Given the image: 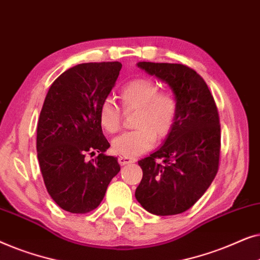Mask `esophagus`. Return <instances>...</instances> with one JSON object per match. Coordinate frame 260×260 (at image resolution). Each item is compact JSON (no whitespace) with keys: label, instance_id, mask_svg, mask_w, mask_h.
Segmentation results:
<instances>
[{"label":"esophagus","instance_id":"esophagus-1","mask_svg":"<svg viewBox=\"0 0 260 260\" xmlns=\"http://www.w3.org/2000/svg\"><path fill=\"white\" fill-rule=\"evenodd\" d=\"M137 161L136 157H130V156H119L118 157V162L120 166H125L129 165V163H135Z\"/></svg>","mask_w":260,"mask_h":260}]
</instances>
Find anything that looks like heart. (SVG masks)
I'll return each mask as SVG.
<instances>
[{
  "instance_id": "heart-1",
  "label": "heart",
  "mask_w": 260,
  "mask_h": 260,
  "mask_svg": "<svg viewBox=\"0 0 260 260\" xmlns=\"http://www.w3.org/2000/svg\"><path fill=\"white\" fill-rule=\"evenodd\" d=\"M124 111L136 110L134 126L112 141V149L123 156L143 154L172 133L177 118L179 103L168 91H158V85L149 78H137L119 90ZM99 123L108 134H116L122 126V112L111 99H105L98 110Z\"/></svg>"
}]
</instances>
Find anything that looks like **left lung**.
Returning a JSON list of instances; mask_svg holds the SVG:
<instances>
[{
  "mask_svg": "<svg viewBox=\"0 0 260 260\" xmlns=\"http://www.w3.org/2000/svg\"><path fill=\"white\" fill-rule=\"evenodd\" d=\"M137 66L169 85L179 111L162 147L138 161L143 177L135 197L152 214H180L205 194L218 173V109L207 84L190 67L147 61Z\"/></svg>",
  "mask_w": 260,
  "mask_h": 260,
  "instance_id": "obj_1",
  "label": "left lung"
}]
</instances>
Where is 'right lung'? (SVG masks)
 <instances>
[{"label": "right lung", "mask_w": 260, "mask_h": 260, "mask_svg": "<svg viewBox=\"0 0 260 260\" xmlns=\"http://www.w3.org/2000/svg\"><path fill=\"white\" fill-rule=\"evenodd\" d=\"M122 63L87 62L71 67L51 85L37 130V151L48 194L63 211L97 208L113 177L117 157L105 155L98 110L115 86ZM100 154L88 161L86 154Z\"/></svg>", "instance_id": "1"}]
</instances>
